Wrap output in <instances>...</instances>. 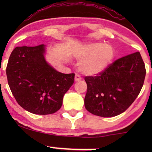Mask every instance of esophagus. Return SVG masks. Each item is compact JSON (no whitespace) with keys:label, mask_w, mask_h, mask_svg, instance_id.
Masks as SVG:
<instances>
[{"label":"esophagus","mask_w":152,"mask_h":152,"mask_svg":"<svg viewBox=\"0 0 152 152\" xmlns=\"http://www.w3.org/2000/svg\"><path fill=\"white\" fill-rule=\"evenodd\" d=\"M81 79H82V77H81V76H79V75L76 74V76H75V81H76V82H78V81H80Z\"/></svg>","instance_id":"obj_1"}]
</instances>
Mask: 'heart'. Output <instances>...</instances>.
Wrapping results in <instances>:
<instances>
[{
    "mask_svg": "<svg viewBox=\"0 0 152 152\" xmlns=\"http://www.w3.org/2000/svg\"><path fill=\"white\" fill-rule=\"evenodd\" d=\"M78 59H82L79 69L87 75H96L107 68L114 58V50L110 45L91 43L85 45L78 52Z\"/></svg>",
    "mask_w": 152,
    "mask_h": 152,
    "instance_id": "1",
    "label": "heart"
}]
</instances>
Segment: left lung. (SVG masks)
Returning <instances> with one entry per match:
<instances>
[{
	"label": "left lung",
	"mask_w": 152,
	"mask_h": 152,
	"mask_svg": "<svg viewBox=\"0 0 152 152\" xmlns=\"http://www.w3.org/2000/svg\"><path fill=\"white\" fill-rule=\"evenodd\" d=\"M145 76V64L139 52L118 59L95 76H85L86 110L101 117L121 114L139 95Z\"/></svg>",
	"instance_id": "1"
}]
</instances>
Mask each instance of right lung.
Listing matches in <instances>:
<instances>
[{"instance_id":"add662e5","label":"right lung","mask_w":152,"mask_h":152,"mask_svg":"<svg viewBox=\"0 0 152 152\" xmlns=\"http://www.w3.org/2000/svg\"><path fill=\"white\" fill-rule=\"evenodd\" d=\"M44 53V45L16 47L7 66L8 84L17 102L37 115L57 112L74 82V73L56 71L47 63Z\"/></svg>"}]
</instances>
